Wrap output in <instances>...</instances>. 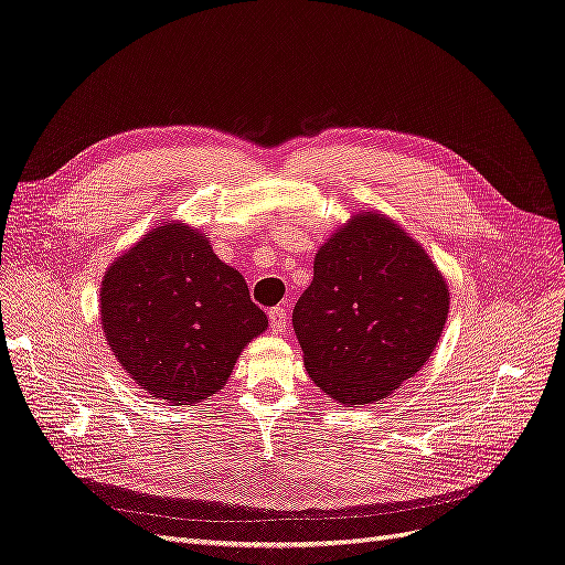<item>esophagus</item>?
Wrapping results in <instances>:
<instances>
[{
    "mask_svg": "<svg viewBox=\"0 0 565 565\" xmlns=\"http://www.w3.org/2000/svg\"><path fill=\"white\" fill-rule=\"evenodd\" d=\"M286 323H288V311L284 307L269 309V328H273L275 334L286 332Z\"/></svg>",
    "mask_w": 565,
    "mask_h": 565,
    "instance_id": "34e87169",
    "label": "esophagus"
}]
</instances>
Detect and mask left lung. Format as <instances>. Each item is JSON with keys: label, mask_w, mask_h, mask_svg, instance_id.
<instances>
[{"label": "left lung", "mask_w": 565, "mask_h": 565, "mask_svg": "<svg viewBox=\"0 0 565 565\" xmlns=\"http://www.w3.org/2000/svg\"><path fill=\"white\" fill-rule=\"evenodd\" d=\"M448 309V284L420 244L390 216L360 212L318 249L292 328L326 395L374 404L423 370Z\"/></svg>", "instance_id": "8db88e82"}]
</instances>
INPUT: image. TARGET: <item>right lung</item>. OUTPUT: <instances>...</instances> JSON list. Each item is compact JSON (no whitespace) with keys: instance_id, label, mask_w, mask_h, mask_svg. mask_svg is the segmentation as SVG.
Wrapping results in <instances>:
<instances>
[{"instance_id":"1","label":"right lung","mask_w":565,"mask_h":565,"mask_svg":"<svg viewBox=\"0 0 565 565\" xmlns=\"http://www.w3.org/2000/svg\"><path fill=\"white\" fill-rule=\"evenodd\" d=\"M102 328L142 390L184 406L226 385L242 349L267 330V316L205 233L166 222L108 267Z\"/></svg>"}]
</instances>
